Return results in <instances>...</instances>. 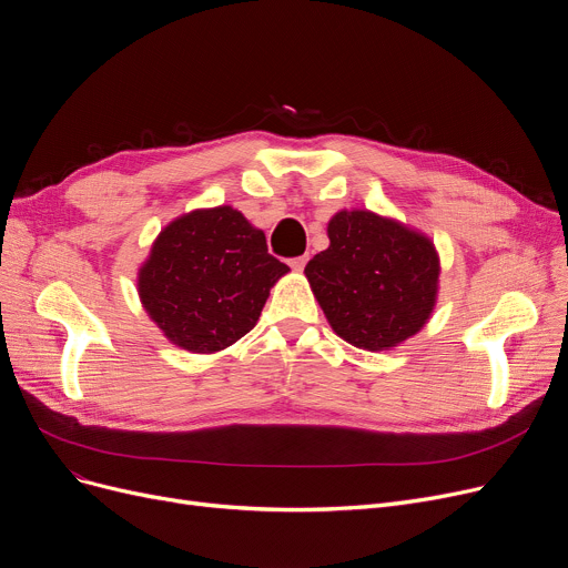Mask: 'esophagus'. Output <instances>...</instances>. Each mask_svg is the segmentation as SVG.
Here are the masks:
<instances>
[{
    "label": "esophagus",
    "mask_w": 568,
    "mask_h": 568,
    "mask_svg": "<svg viewBox=\"0 0 568 568\" xmlns=\"http://www.w3.org/2000/svg\"><path fill=\"white\" fill-rule=\"evenodd\" d=\"M306 262H308V255H300V257H292L290 260V266L294 268V272H302V268L306 266Z\"/></svg>",
    "instance_id": "34e87169"
}]
</instances>
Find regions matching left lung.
<instances>
[{"label":"left lung","mask_w":568,"mask_h":568,"mask_svg":"<svg viewBox=\"0 0 568 568\" xmlns=\"http://www.w3.org/2000/svg\"><path fill=\"white\" fill-rule=\"evenodd\" d=\"M326 234L329 248L306 264V278L332 329L371 352L422 332L439 278L430 239L364 209L338 212Z\"/></svg>","instance_id":"left-lung-1"}]
</instances>
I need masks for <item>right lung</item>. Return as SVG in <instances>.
<instances>
[{
    "label": "right lung",
    "instance_id": "obj_1",
    "mask_svg": "<svg viewBox=\"0 0 568 568\" xmlns=\"http://www.w3.org/2000/svg\"><path fill=\"white\" fill-rule=\"evenodd\" d=\"M287 272L242 212L195 209L156 236L138 274V292L168 341L212 354L253 329L268 290Z\"/></svg>",
    "mask_w": 568,
    "mask_h": 568
}]
</instances>
